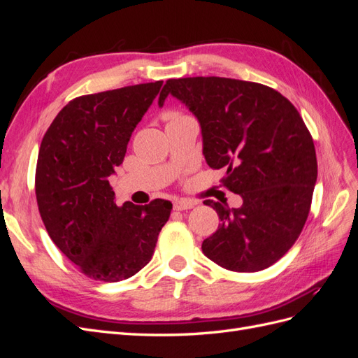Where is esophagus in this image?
<instances>
[{
	"label": "esophagus",
	"instance_id": "obj_1",
	"mask_svg": "<svg viewBox=\"0 0 358 358\" xmlns=\"http://www.w3.org/2000/svg\"><path fill=\"white\" fill-rule=\"evenodd\" d=\"M194 206H196V203L189 200H183V199L173 201V208H175V210H188V209H192Z\"/></svg>",
	"mask_w": 358,
	"mask_h": 358
}]
</instances>
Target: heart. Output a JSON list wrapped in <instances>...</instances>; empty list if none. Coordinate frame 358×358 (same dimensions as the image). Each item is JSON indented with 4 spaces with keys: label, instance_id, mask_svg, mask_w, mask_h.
I'll return each instance as SVG.
<instances>
[{
    "label": "heart",
    "instance_id": "heart-1",
    "mask_svg": "<svg viewBox=\"0 0 358 358\" xmlns=\"http://www.w3.org/2000/svg\"><path fill=\"white\" fill-rule=\"evenodd\" d=\"M170 119H175V117H179V116H175V115H169Z\"/></svg>",
    "mask_w": 358,
    "mask_h": 358
}]
</instances>
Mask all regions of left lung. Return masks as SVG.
<instances>
[{"label":"left lung","instance_id":"8db88e82","mask_svg":"<svg viewBox=\"0 0 358 358\" xmlns=\"http://www.w3.org/2000/svg\"><path fill=\"white\" fill-rule=\"evenodd\" d=\"M173 95L197 117L209 167L225 169L224 185L243 204L206 200L221 224L203 254L233 272H258L294 245L305 225L318 166L313 140L282 94L227 78L169 79L158 106Z\"/></svg>","mask_w":358,"mask_h":358}]
</instances>
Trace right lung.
Masks as SVG:
<instances>
[{
  "mask_svg": "<svg viewBox=\"0 0 358 358\" xmlns=\"http://www.w3.org/2000/svg\"><path fill=\"white\" fill-rule=\"evenodd\" d=\"M162 82L82 95L53 119L41 140L36 196L59 251L104 282L136 275L152 258L171 203L116 206L109 178L121 166L137 124Z\"/></svg>",
  "mask_w": 358,
  "mask_h": 358,
  "instance_id": "obj_1",
  "label": "right lung"
}]
</instances>
